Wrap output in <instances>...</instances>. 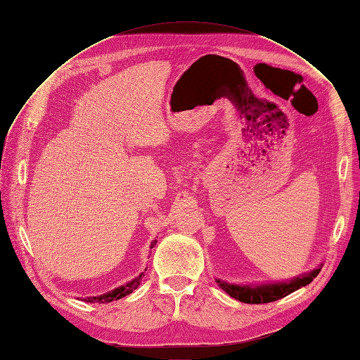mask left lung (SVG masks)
<instances>
[{"mask_svg":"<svg viewBox=\"0 0 360 360\" xmlns=\"http://www.w3.org/2000/svg\"><path fill=\"white\" fill-rule=\"evenodd\" d=\"M321 264L315 267L314 270L308 271V274L299 275L287 282H269V284H258V285H242V284H231V282L216 279L217 285L222 288L226 294H230L231 297L240 300L243 303H269L275 302L278 299H282L288 296L290 292L296 291L304 285H308L312 279L320 274Z\"/></svg>","mask_w":360,"mask_h":360,"instance_id":"left-lung-1","label":"left lung"}]
</instances>
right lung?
<instances>
[{
  "label": "right lung",
  "mask_w": 360,
  "mask_h": 360,
  "mask_svg": "<svg viewBox=\"0 0 360 360\" xmlns=\"http://www.w3.org/2000/svg\"><path fill=\"white\" fill-rule=\"evenodd\" d=\"M156 243H158V240L151 242L150 249H153V246H155ZM143 278H144V271H141V274H139L135 279L129 281L127 284H124V285H120V287H117V288H114V290H111V291H108V292H105V294H101V296H94V297H79V299H81L82 302H86V303H110V302H112V300L122 299V297L127 296V294L135 291V290L139 287V284H141V281H143Z\"/></svg>",
  "instance_id": "add662e5"
}]
</instances>
